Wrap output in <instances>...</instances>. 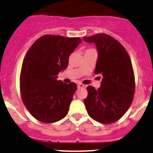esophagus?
Instances as JSON below:
<instances>
[{"label": "esophagus", "mask_w": 153, "mask_h": 153, "mask_svg": "<svg viewBox=\"0 0 153 153\" xmlns=\"http://www.w3.org/2000/svg\"><path fill=\"white\" fill-rule=\"evenodd\" d=\"M84 87V85H82V83H79L78 85H77V88H82Z\"/></svg>", "instance_id": "1"}]
</instances>
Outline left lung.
<instances>
[{"label": "left lung", "mask_w": 153, "mask_h": 153, "mask_svg": "<svg viewBox=\"0 0 153 153\" xmlns=\"http://www.w3.org/2000/svg\"><path fill=\"white\" fill-rule=\"evenodd\" d=\"M83 40L97 46L98 58L94 74L102 76L100 88H87L86 110L90 117L100 123H113L124 116L134 97L131 59L123 45L108 34L101 33Z\"/></svg>", "instance_id": "left-lung-1"}]
</instances>
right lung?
Returning a JSON list of instances; mask_svg holds the SVG:
<instances>
[{
  "instance_id": "right-lung-1",
  "label": "right lung",
  "mask_w": 153,
  "mask_h": 153,
  "mask_svg": "<svg viewBox=\"0 0 153 153\" xmlns=\"http://www.w3.org/2000/svg\"><path fill=\"white\" fill-rule=\"evenodd\" d=\"M80 42L79 37L44 35L26 53L20 72V94L26 108L40 122L53 123L68 114L76 84H65L56 78Z\"/></svg>"
}]
</instances>
